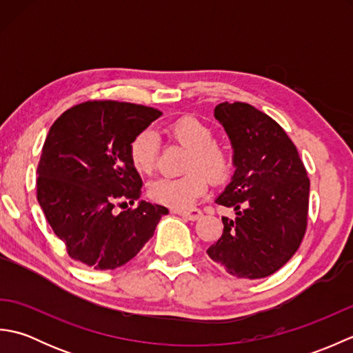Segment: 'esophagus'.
Here are the masks:
<instances>
[{
  "label": "esophagus",
  "mask_w": 353,
  "mask_h": 353,
  "mask_svg": "<svg viewBox=\"0 0 353 353\" xmlns=\"http://www.w3.org/2000/svg\"><path fill=\"white\" fill-rule=\"evenodd\" d=\"M172 212L183 216V219L190 220V221H196V220H199L200 216H201L200 209H188V211H172Z\"/></svg>",
  "instance_id": "34e87169"
}]
</instances>
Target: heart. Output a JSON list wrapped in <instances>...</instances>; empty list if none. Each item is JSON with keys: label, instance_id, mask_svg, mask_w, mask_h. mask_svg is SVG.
<instances>
[{"label": "heart", "instance_id": "heart-1", "mask_svg": "<svg viewBox=\"0 0 353 353\" xmlns=\"http://www.w3.org/2000/svg\"><path fill=\"white\" fill-rule=\"evenodd\" d=\"M170 137L188 150L185 159L186 171L182 177H159L148 185V197L163 206L181 211L191 208L205 196L209 179L215 183L228 181L232 172V157L223 145L214 142V132L209 125L194 117H183L168 127ZM159 152L156 134L141 130L129 144V159L139 174H152Z\"/></svg>", "mask_w": 353, "mask_h": 353}]
</instances>
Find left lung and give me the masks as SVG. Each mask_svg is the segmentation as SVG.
<instances>
[{
    "label": "left lung",
    "mask_w": 353,
    "mask_h": 353,
    "mask_svg": "<svg viewBox=\"0 0 353 353\" xmlns=\"http://www.w3.org/2000/svg\"><path fill=\"white\" fill-rule=\"evenodd\" d=\"M234 148L235 172L215 201L234 208L223 216V235L209 258L243 279L276 273L301 245L308 224L310 179L282 127L247 103H220L214 110Z\"/></svg>",
    "instance_id": "obj_1"
}]
</instances>
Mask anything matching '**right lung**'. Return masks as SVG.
Here are the masks:
<instances>
[{
	"instance_id": "obj_1",
	"label": "right lung",
	"mask_w": 353,
	"mask_h": 353,
	"mask_svg": "<svg viewBox=\"0 0 353 353\" xmlns=\"http://www.w3.org/2000/svg\"><path fill=\"white\" fill-rule=\"evenodd\" d=\"M161 110L142 104L89 100L59 117L37 163V201L66 252L92 270L124 265L153 236L168 209L147 201L115 214L141 196L142 181L129 144Z\"/></svg>"
}]
</instances>
